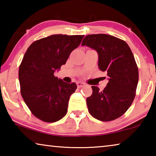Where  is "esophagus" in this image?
Masks as SVG:
<instances>
[{"label": "esophagus", "instance_id": "1", "mask_svg": "<svg viewBox=\"0 0 156 156\" xmlns=\"http://www.w3.org/2000/svg\"><path fill=\"white\" fill-rule=\"evenodd\" d=\"M76 84H77V86H78V88L83 87L84 85V83H83V82H77Z\"/></svg>", "mask_w": 156, "mask_h": 156}]
</instances>
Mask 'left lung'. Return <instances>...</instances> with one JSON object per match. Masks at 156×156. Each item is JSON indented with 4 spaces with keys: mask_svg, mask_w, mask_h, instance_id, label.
I'll list each match as a JSON object with an SVG mask.
<instances>
[{
    "mask_svg": "<svg viewBox=\"0 0 156 156\" xmlns=\"http://www.w3.org/2000/svg\"><path fill=\"white\" fill-rule=\"evenodd\" d=\"M82 45L96 50L98 67L106 72L109 83L102 91L92 86L87 98L89 112L94 118L108 122L125 113L133 102L138 83V69L130 47L121 39L108 34H91Z\"/></svg>",
    "mask_w": 156,
    "mask_h": 156,
    "instance_id": "left-lung-1",
    "label": "left lung"
}]
</instances>
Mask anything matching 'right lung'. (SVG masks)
I'll use <instances>...</instances> for the list:
<instances>
[{
    "instance_id": "obj_1",
    "label": "right lung",
    "mask_w": 156,
    "mask_h": 156,
    "mask_svg": "<svg viewBox=\"0 0 156 156\" xmlns=\"http://www.w3.org/2000/svg\"><path fill=\"white\" fill-rule=\"evenodd\" d=\"M83 38L55 34L34 42L25 52L18 71L21 96L32 114L42 121L56 122L67 112L69 100L77 85L54 73Z\"/></svg>"
}]
</instances>
